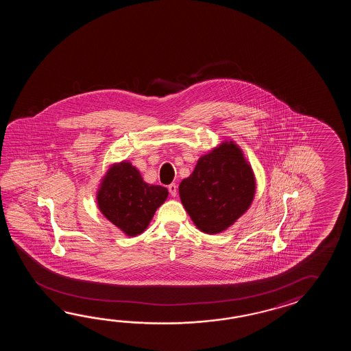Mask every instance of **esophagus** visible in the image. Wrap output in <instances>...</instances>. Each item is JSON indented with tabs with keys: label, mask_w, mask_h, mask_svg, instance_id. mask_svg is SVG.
I'll return each mask as SVG.
<instances>
[{
	"label": "esophagus",
	"mask_w": 351,
	"mask_h": 351,
	"mask_svg": "<svg viewBox=\"0 0 351 351\" xmlns=\"http://www.w3.org/2000/svg\"><path fill=\"white\" fill-rule=\"evenodd\" d=\"M168 191H169V193H171L172 197H176V195H177V184H176V183L169 184V186H168Z\"/></svg>",
	"instance_id": "34e87169"
}]
</instances>
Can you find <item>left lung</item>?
<instances>
[{"instance_id": "8db88e82", "label": "left lung", "mask_w": 351, "mask_h": 351, "mask_svg": "<svg viewBox=\"0 0 351 351\" xmlns=\"http://www.w3.org/2000/svg\"><path fill=\"white\" fill-rule=\"evenodd\" d=\"M254 172L242 150L223 142L199 158L193 173L179 184V195L193 223L204 233L227 230L254 199Z\"/></svg>"}]
</instances>
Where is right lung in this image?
Returning <instances> with one entry per match:
<instances>
[{
    "mask_svg": "<svg viewBox=\"0 0 351 351\" xmlns=\"http://www.w3.org/2000/svg\"><path fill=\"white\" fill-rule=\"evenodd\" d=\"M167 197V188L145 183L135 167L123 162L106 173L97 192V206L125 234L136 236L145 231Z\"/></svg>",
    "mask_w": 351,
    "mask_h": 351,
    "instance_id": "add662e5",
    "label": "right lung"
}]
</instances>
